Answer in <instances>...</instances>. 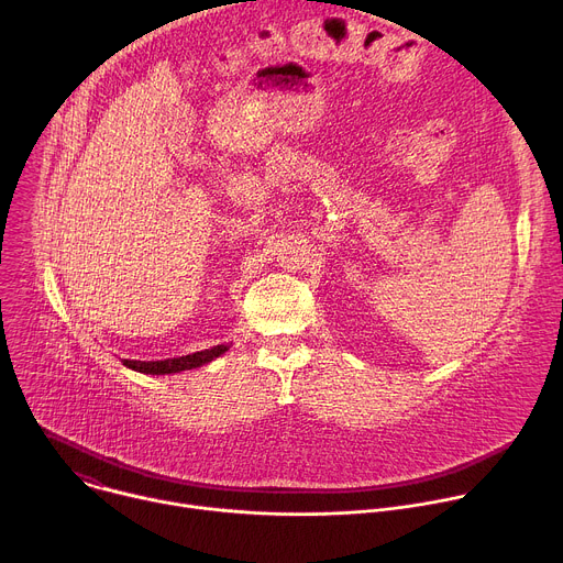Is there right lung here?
I'll use <instances>...</instances> for the list:
<instances>
[{
    "label": "right lung",
    "mask_w": 563,
    "mask_h": 563,
    "mask_svg": "<svg viewBox=\"0 0 563 563\" xmlns=\"http://www.w3.org/2000/svg\"><path fill=\"white\" fill-rule=\"evenodd\" d=\"M227 350H229V345H216L211 350H202V352L178 356V358H165V361H129V358H124L122 365H126L135 372H142V374H176V372L196 369L205 363H211Z\"/></svg>",
    "instance_id": "obj_1"
}]
</instances>
